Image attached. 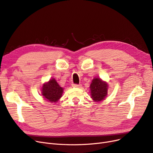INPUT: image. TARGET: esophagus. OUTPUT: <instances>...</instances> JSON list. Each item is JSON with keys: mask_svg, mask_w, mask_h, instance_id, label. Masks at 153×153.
<instances>
[{"mask_svg": "<svg viewBox=\"0 0 153 153\" xmlns=\"http://www.w3.org/2000/svg\"><path fill=\"white\" fill-rule=\"evenodd\" d=\"M72 86L74 87H76V88H80L82 87V85H81V84L73 83V84H72Z\"/></svg>", "mask_w": 153, "mask_h": 153, "instance_id": "1", "label": "esophagus"}]
</instances>
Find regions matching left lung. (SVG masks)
Returning <instances> with one entry per match:
<instances>
[{"label": "left lung", "mask_w": 153, "mask_h": 153, "mask_svg": "<svg viewBox=\"0 0 153 153\" xmlns=\"http://www.w3.org/2000/svg\"><path fill=\"white\" fill-rule=\"evenodd\" d=\"M91 97L95 101H101L106 96L108 85L99 78L93 79L90 86Z\"/></svg>", "instance_id": "1"}]
</instances>
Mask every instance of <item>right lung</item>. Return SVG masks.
Wrapping results in <instances>:
<instances>
[{
	"mask_svg": "<svg viewBox=\"0 0 153 153\" xmlns=\"http://www.w3.org/2000/svg\"><path fill=\"white\" fill-rule=\"evenodd\" d=\"M63 88L52 78L45 84L42 88V95L47 101L51 102H56L62 96Z\"/></svg>",
	"mask_w": 153,
	"mask_h": 153,
	"instance_id": "add662e5",
	"label": "right lung"
}]
</instances>
